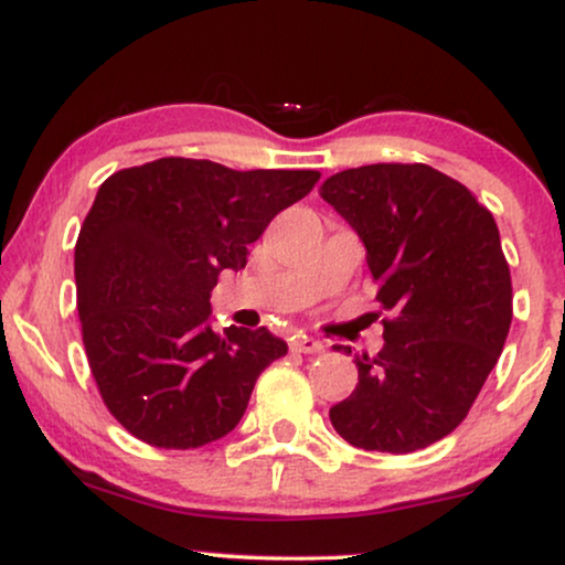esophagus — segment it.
<instances>
[{"label":"esophagus","mask_w":565,"mask_h":565,"mask_svg":"<svg viewBox=\"0 0 565 565\" xmlns=\"http://www.w3.org/2000/svg\"><path fill=\"white\" fill-rule=\"evenodd\" d=\"M289 349L295 353H320L326 345H322L318 338H312V335H297V338H291Z\"/></svg>","instance_id":"esophagus-1"}]
</instances>
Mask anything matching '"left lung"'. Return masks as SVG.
Masks as SVG:
<instances>
[{
	"label": "left lung",
	"instance_id": "8db88e82",
	"mask_svg": "<svg viewBox=\"0 0 565 565\" xmlns=\"http://www.w3.org/2000/svg\"><path fill=\"white\" fill-rule=\"evenodd\" d=\"M320 195L364 243L393 315L377 356H356L359 382L330 424L359 449L416 452L462 424L507 343L499 227L468 188L418 162L341 170Z\"/></svg>",
	"mask_w": 565,
	"mask_h": 565
}]
</instances>
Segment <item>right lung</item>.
Here are the masks:
<instances>
[{
    "label": "right lung",
    "instance_id": "add662e5",
    "mask_svg": "<svg viewBox=\"0 0 565 565\" xmlns=\"http://www.w3.org/2000/svg\"><path fill=\"white\" fill-rule=\"evenodd\" d=\"M318 178L162 157L97 188L74 247L77 310L97 390L126 431L195 449L239 424L255 380L287 343L268 328L220 335L209 297Z\"/></svg>",
    "mask_w": 565,
    "mask_h": 565
}]
</instances>
